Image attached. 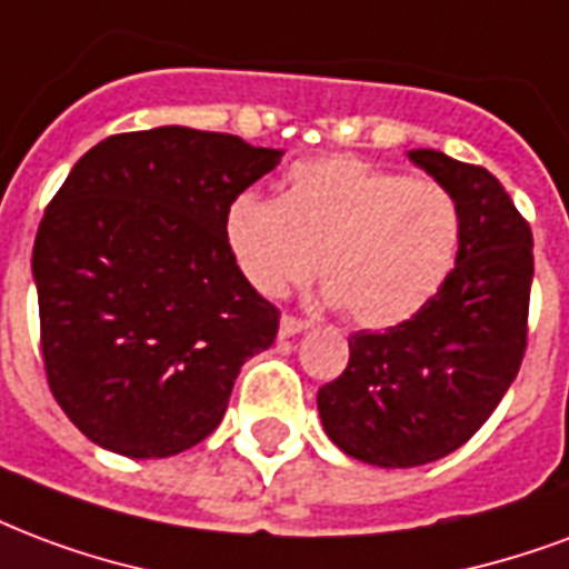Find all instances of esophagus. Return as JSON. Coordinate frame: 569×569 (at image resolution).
Segmentation results:
<instances>
[{
  "label": "esophagus",
  "instance_id": "obj_1",
  "mask_svg": "<svg viewBox=\"0 0 569 569\" xmlns=\"http://www.w3.org/2000/svg\"><path fill=\"white\" fill-rule=\"evenodd\" d=\"M307 328H310L307 319L286 313V317L280 319V338H292V335H301V331H307Z\"/></svg>",
  "mask_w": 569,
  "mask_h": 569
}]
</instances>
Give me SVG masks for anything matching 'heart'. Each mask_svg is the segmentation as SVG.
<instances>
[{
	"label": "heart",
	"instance_id": "obj_1",
	"mask_svg": "<svg viewBox=\"0 0 569 569\" xmlns=\"http://www.w3.org/2000/svg\"><path fill=\"white\" fill-rule=\"evenodd\" d=\"M231 259L262 296L317 271L331 305L365 328L416 317L456 264L461 217L431 180H407L356 156L289 168L280 201L234 196L222 217Z\"/></svg>",
	"mask_w": 569,
	"mask_h": 569
}]
</instances>
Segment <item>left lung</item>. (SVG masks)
<instances>
[{
	"mask_svg": "<svg viewBox=\"0 0 569 569\" xmlns=\"http://www.w3.org/2000/svg\"><path fill=\"white\" fill-rule=\"evenodd\" d=\"M456 199V268L416 317L349 335V365L317 395L326 435L365 465L416 467L477 435L528 349L533 234L482 166L410 150Z\"/></svg>",
	"mask_w": 569,
	"mask_h": 569,
	"instance_id": "1",
	"label": "left lung"
}]
</instances>
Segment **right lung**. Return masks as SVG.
<instances>
[{"label":"right lung","instance_id":"add662e5","mask_svg":"<svg viewBox=\"0 0 569 569\" xmlns=\"http://www.w3.org/2000/svg\"><path fill=\"white\" fill-rule=\"evenodd\" d=\"M283 150L159 126L78 159L32 247L41 361L92 443L168 458L220 425L280 310L231 259L222 217Z\"/></svg>","mask_w":569,"mask_h":569}]
</instances>
